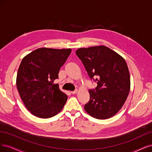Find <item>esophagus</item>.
<instances>
[{"instance_id": "obj_1", "label": "esophagus", "mask_w": 152, "mask_h": 152, "mask_svg": "<svg viewBox=\"0 0 152 152\" xmlns=\"http://www.w3.org/2000/svg\"><path fill=\"white\" fill-rule=\"evenodd\" d=\"M77 93V89H76V90H75V91H71V93L73 94H76V93Z\"/></svg>"}]
</instances>
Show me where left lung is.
Returning a JSON list of instances; mask_svg holds the SVG:
<instances>
[{
    "label": "left lung",
    "mask_w": 152,
    "mask_h": 152,
    "mask_svg": "<svg viewBox=\"0 0 152 152\" xmlns=\"http://www.w3.org/2000/svg\"><path fill=\"white\" fill-rule=\"evenodd\" d=\"M76 54L91 79L97 83L89 89L90 99L85 105L86 113L96 119L115 115L124 104L130 90V76L125 60L104 46L80 48Z\"/></svg>",
    "instance_id": "1"
}]
</instances>
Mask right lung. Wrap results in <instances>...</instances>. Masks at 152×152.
Masks as SVG:
<instances>
[{
	"label": "right lung",
	"instance_id": "right-lung-1",
	"mask_svg": "<svg viewBox=\"0 0 152 152\" xmlns=\"http://www.w3.org/2000/svg\"><path fill=\"white\" fill-rule=\"evenodd\" d=\"M71 53V49L42 48L22 59L16 85L25 106L33 115L49 118L63 110L67 96L53 83Z\"/></svg>",
	"mask_w": 152,
	"mask_h": 152
}]
</instances>
